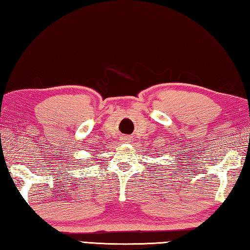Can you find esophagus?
I'll list each match as a JSON object with an SVG mask.
<instances>
[{
    "label": "esophagus",
    "mask_w": 250,
    "mask_h": 250,
    "mask_svg": "<svg viewBox=\"0 0 250 250\" xmlns=\"http://www.w3.org/2000/svg\"><path fill=\"white\" fill-rule=\"evenodd\" d=\"M124 139H125L126 142H129V141H130V138H128V137H126V138H124Z\"/></svg>",
    "instance_id": "34e87169"
}]
</instances>
